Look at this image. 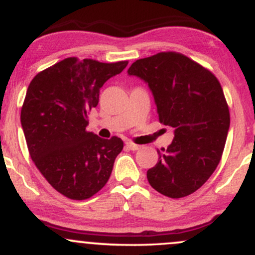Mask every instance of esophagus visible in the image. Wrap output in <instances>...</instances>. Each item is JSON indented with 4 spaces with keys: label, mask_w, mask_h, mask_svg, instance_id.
<instances>
[{
    "label": "esophagus",
    "mask_w": 255,
    "mask_h": 255,
    "mask_svg": "<svg viewBox=\"0 0 255 255\" xmlns=\"http://www.w3.org/2000/svg\"><path fill=\"white\" fill-rule=\"evenodd\" d=\"M126 146H127V147L129 148V150H131V151H136V150H139V148H140L139 145L134 144V142H131V141L126 142Z\"/></svg>",
    "instance_id": "obj_1"
}]
</instances>
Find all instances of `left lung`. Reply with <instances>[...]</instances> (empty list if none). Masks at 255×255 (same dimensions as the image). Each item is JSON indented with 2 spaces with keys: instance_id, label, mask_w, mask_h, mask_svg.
<instances>
[{
  "instance_id": "8db88e82",
  "label": "left lung",
  "mask_w": 255,
  "mask_h": 255,
  "mask_svg": "<svg viewBox=\"0 0 255 255\" xmlns=\"http://www.w3.org/2000/svg\"><path fill=\"white\" fill-rule=\"evenodd\" d=\"M128 74L148 85L159 122L174 128L172 142L157 150L147 170L148 183L169 198L192 194L216 170L227 141L230 114L218 79L174 51L136 60Z\"/></svg>"
}]
</instances>
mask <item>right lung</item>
Listing matches in <instances>:
<instances>
[{
  "mask_svg": "<svg viewBox=\"0 0 255 255\" xmlns=\"http://www.w3.org/2000/svg\"><path fill=\"white\" fill-rule=\"evenodd\" d=\"M127 64L68 57L30 83L20 116L28 152L45 180L64 197L89 199L109 180L124 141L87 131V115L97 107L105 81Z\"/></svg>",
  "mask_w": 255,
  "mask_h": 255,
  "instance_id": "1",
  "label": "right lung"
}]
</instances>
